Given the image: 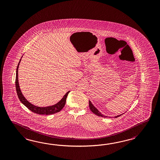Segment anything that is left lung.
<instances>
[{"instance_id": "left-lung-1", "label": "left lung", "mask_w": 160, "mask_h": 160, "mask_svg": "<svg viewBox=\"0 0 160 160\" xmlns=\"http://www.w3.org/2000/svg\"><path fill=\"white\" fill-rule=\"evenodd\" d=\"M89 108L90 109V110H91V111L93 112V113H94V114H96V115L98 116H101V117H104V118H107L108 116H104L100 112L98 111V109H97L96 107H94V106L93 105L92 103L91 102V101H89ZM122 115H120L116 116H115L114 118H118L119 116H120Z\"/></svg>"}]
</instances>
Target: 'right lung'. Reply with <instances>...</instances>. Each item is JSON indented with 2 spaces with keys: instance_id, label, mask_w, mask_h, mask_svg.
<instances>
[{
  "instance_id": "obj_1",
  "label": "right lung",
  "mask_w": 160,
  "mask_h": 160,
  "mask_svg": "<svg viewBox=\"0 0 160 160\" xmlns=\"http://www.w3.org/2000/svg\"><path fill=\"white\" fill-rule=\"evenodd\" d=\"M21 59L19 60V62L18 64V66L17 68V71H16V78H15V88H16V90H17V95L18 96L19 100L21 101V102L25 106H26L27 108H28L31 111L33 112L34 113H36L39 115H52L54 114L57 112H59L63 108L66 102V98H67L68 94L70 92H68L62 98L61 100L59 101V102H58L57 104H55L52 106H49L47 107H38L37 106H35L33 104L30 103L28 101L26 100V98L23 96L22 93L21 91V89L19 88V86L18 83V71L19 65V63L21 62Z\"/></svg>"
}]
</instances>
